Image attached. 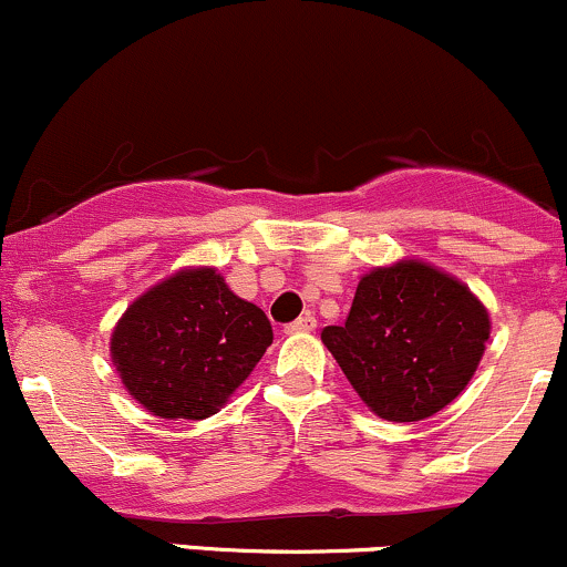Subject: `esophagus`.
I'll use <instances>...</instances> for the list:
<instances>
[{
	"label": "esophagus",
	"mask_w": 567,
	"mask_h": 567,
	"mask_svg": "<svg viewBox=\"0 0 567 567\" xmlns=\"http://www.w3.org/2000/svg\"><path fill=\"white\" fill-rule=\"evenodd\" d=\"M317 328V320L312 315H303V317H298L296 322H290L288 328H285V331L288 333H309V331H315Z\"/></svg>",
	"instance_id": "34e87169"
}]
</instances>
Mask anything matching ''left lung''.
I'll list each match as a JSON object with an SVG mask.
<instances>
[{"label": "left lung", "mask_w": 567, "mask_h": 567, "mask_svg": "<svg viewBox=\"0 0 567 567\" xmlns=\"http://www.w3.org/2000/svg\"><path fill=\"white\" fill-rule=\"evenodd\" d=\"M487 339L489 315L468 285L414 258L360 277L344 326L322 331L360 401L388 422L450 406Z\"/></svg>", "instance_id": "1"}]
</instances>
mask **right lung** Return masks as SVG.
Segmentation results:
<instances>
[{
	"mask_svg": "<svg viewBox=\"0 0 567 567\" xmlns=\"http://www.w3.org/2000/svg\"><path fill=\"white\" fill-rule=\"evenodd\" d=\"M271 322L209 266L153 285L117 320L110 354L123 388L161 420L217 414L271 344Z\"/></svg>",
	"mask_w": 567,
	"mask_h": 567,
	"instance_id": "1",
	"label": "right lung"
}]
</instances>
